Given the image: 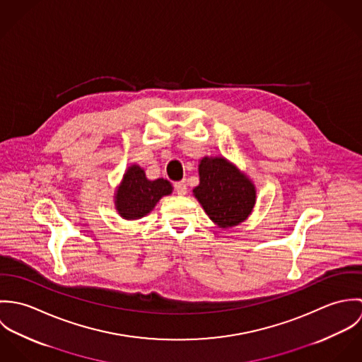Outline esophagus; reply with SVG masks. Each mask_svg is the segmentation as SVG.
I'll return each mask as SVG.
<instances>
[{
  "instance_id": "obj_1",
  "label": "esophagus",
  "mask_w": 362,
  "mask_h": 362,
  "mask_svg": "<svg viewBox=\"0 0 362 362\" xmlns=\"http://www.w3.org/2000/svg\"><path fill=\"white\" fill-rule=\"evenodd\" d=\"M174 188H175V192L178 195H185L187 194V184L185 181H178L174 184Z\"/></svg>"
}]
</instances>
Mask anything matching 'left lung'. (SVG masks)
<instances>
[{
    "label": "left lung",
    "instance_id": "8db88e82",
    "mask_svg": "<svg viewBox=\"0 0 362 362\" xmlns=\"http://www.w3.org/2000/svg\"><path fill=\"white\" fill-rule=\"evenodd\" d=\"M194 195L210 220L221 228L248 218L257 202L252 181L224 157H204L199 163V185Z\"/></svg>",
    "mask_w": 362,
    "mask_h": 362
}]
</instances>
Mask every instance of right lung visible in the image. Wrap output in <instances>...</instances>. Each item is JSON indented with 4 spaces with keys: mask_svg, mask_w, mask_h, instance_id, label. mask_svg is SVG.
I'll return each instance as SVG.
<instances>
[{
    "mask_svg": "<svg viewBox=\"0 0 362 362\" xmlns=\"http://www.w3.org/2000/svg\"><path fill=\"white\" fill-rule=\"evenodd\" d=\"M173 192L167 180L146 178L144 168L132 164L125 171L119 187L115 191V209L125 220H136L153 210L157 202Z\"/></svg>",
    "mask_w": 362,
    "mask_h": 362,
    "instance_id": "right-lung-1",
    "label": "right lung"
}]
</instances>
